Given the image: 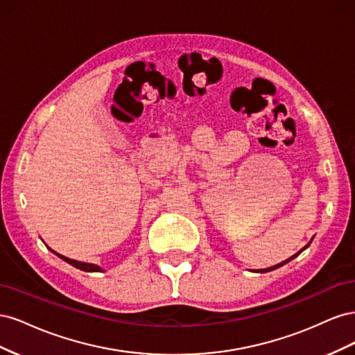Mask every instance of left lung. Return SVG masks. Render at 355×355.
Masks as SVG:
<instances>
[{"mask_svg": "<svg viewBox=\"0 0 355 355\" xmlns=\"http://www.w3.org/2000/svg\"><path fill=\"white\" fill-rule=\"evenodd\" d=\"M311 241H313V240H311ZM311 241L304 247V249L302 250H299L296 254H293L292 257H288V259H286V261H283V262H280V263H277V265H274V266H270V268H263V270H254L256 272H270V271H274V270H277V268H280V266H283V265H286L287 262H290V261H292V259H295V257L299 254V253H302L305 249H306V247L311 244Z\"/></svg>", "mask_w": 355, "mask_h": 355, "instance_id": "8db88e82", "label": "left lung"}]
</instances>
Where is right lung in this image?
I'll use <instances>...</instances> for the list:
<instances>
[{
  "label": "right lung",
  "mask_w": 355,
  "mask_h": 355,
  "mask_svg": "<svg viewBox=\"0 0 355 355\" xmlns=\"http://www.w3.org/2000/svg\"><path fill=\"white\" fill-rule=\"evenodd\" d=\"M50 249V247H49ZM51 250V249H50ZM53 253H55L56 256H59L60 259H63L65 262H68L69 265H72V266H75V268H78V270H81V271H85V272H102V271H105L103 268H101L99 265H96V263H87V262H80V261H75V259H71V257H67V256H63V254H60V253H56L55 250H51Z\"/></svg>",
  "instance_id": "obj_1"
}]
</instances>
